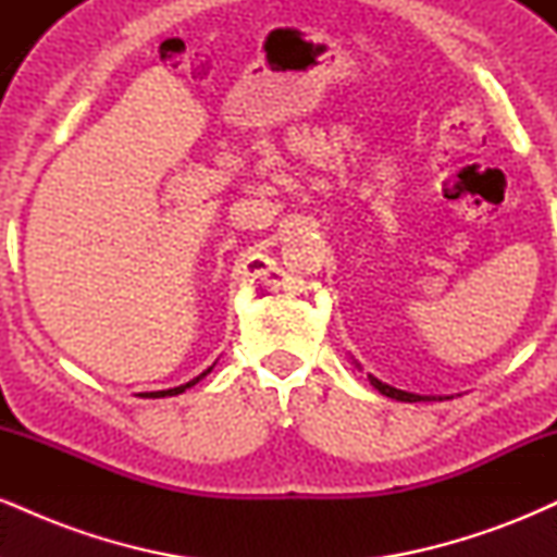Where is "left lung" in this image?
<instances>
[{
  "instance_id": "8db88e82",
  "label": "left lung",
  "mask_w": 557,
  "mask_h": 557,
  "mask_svg": "<svg viewBox=\"0 0 557 557\" xmlns=\"http://www.w3.org/2000/svg\"><path fill=\"white\" fill-rule=\"evenodd\" d=\"M359 367V363H356ZM361 369V367H359ZM369 382H372L374 389H380L382 395H387V398L393 400H400V403H419V400H443V395H417V393H406V389H398L393 385H385L382 380H376V376L369 374Z\"/></svg>"
}]
</instances>
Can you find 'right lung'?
<instances>
[{
  "mask_svg": "<svg viewBox=\"0 0 557 557\" xmlns=\"http://www.w3.org/2000/svg\"><path fill=\"white\" fill-rule=\"evenodd\" d=\"M212 369H214V363L207 369V372H201L198 376H194V380H190V382H185V385H181V387H170V389H157V393H146V398H170V395H181V393H185V389H188V387H194L196 382H201L203 376L212 372Z\"/></svg>",
  "mask_w": 557,
  "mask_h": 557,
  "instance_id": "right-lung-1",
  "label": "right lung"
}]
</instances>
